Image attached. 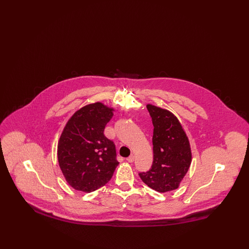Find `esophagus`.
<instances>
[{
  "instance_id": "34e87169",
  "label": "esophagus",
  "mask_w": 249,
  "mask_h": 249,
  "mask_svg": "<svg viewBox=\"0 0 249 249\" xmlns=\"http://www.w3.org/2000/svg\"><path fill=\"white\" fill-rule=\"evenodd\" d=\"M127 161H128V162H130V163H131V162H133V161H134V156H133V155H131V156H130L129 158H127Z\"/></svg>"
}]
</instances>
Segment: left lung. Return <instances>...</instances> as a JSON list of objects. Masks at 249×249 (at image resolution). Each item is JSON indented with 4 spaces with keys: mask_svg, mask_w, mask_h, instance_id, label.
<instances>
[{
    "mask_svg": "<svg viewBox=\"0 0 249 249\" xmlns=\"http://www.w3.org/2000/svg\"><path fill=\"white\" fill-rule=\"evenodd\" d=\"M146 108L154 126V157L151 169L139 176L144 184L158 192L177 190L191 163L189 138L173 113L152 105Z\"/></svg>",
    "mask_w": 249,
    "mask_h": 249,
    "instance_id": "8db88e82",
    "label": "left lung"
}]
</instances>
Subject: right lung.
<instances>
[{
  "label": "right lung",
  "mask_w": 249,
  "mask_h": 249,
  "mask_svg": "<svg viewBox=\"0 0 249 249\" xmlns=\"http://www.w3.org/2000/svg\"><path fill=\"white\" fill-rule=\"evenodd\" d=\"M113 112L99 102L88 105L71 116L62 130L58 143L59 168L74 190L100 189L119 165L115 143L104 134Z\"/></svg>",
  "instance_id": "obj_1"
}]
</instances>
